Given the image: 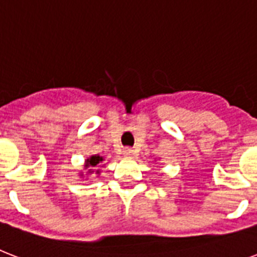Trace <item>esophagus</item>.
<instances>
[{
  "label": "esophagus",
  "instance_id": "esophagus-1",
  "mask_svg": "<svg viewBox=\"0 0 257 257\" xmlns=\"http://www.w3.org/2000/svg\"><path fill=\"white\" fill-rule=\"evenodd\" d=\"M124 155H125V156H126V157H131V156H132V155H133V151H132V149H125V151H124Z\"/></svg>",
  "mask_w": 257,
  "mask_h": 257
}]
</instances>
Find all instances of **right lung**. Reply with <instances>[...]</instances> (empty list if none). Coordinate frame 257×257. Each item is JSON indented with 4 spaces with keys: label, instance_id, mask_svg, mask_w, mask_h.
Returning a JSON list of instances; mask_svg holds the SVG:
<instances>
[{
    "label": "right lung",
    "instance_id": "obj_1",
    "mask_svg": "<svg viewBox=\"0 0 257 257\" xmlns=\"http://www.w3.org/2000/svg\"><path fill=\"white\" fill-rule=\"evenodd\" d=\"M104 161H105V157L100 156V155H92V156L86 157L85 164H84V169H85V172H80L78 175H80V177H82V179L92 181L90 177H93V176H96V175L98 176L101 173L100 169H94V168H96V167H105L106 164H104Z\"/></svg>",
    "mask_w": 257,
    "mask_h": 257
}]
</instances>
